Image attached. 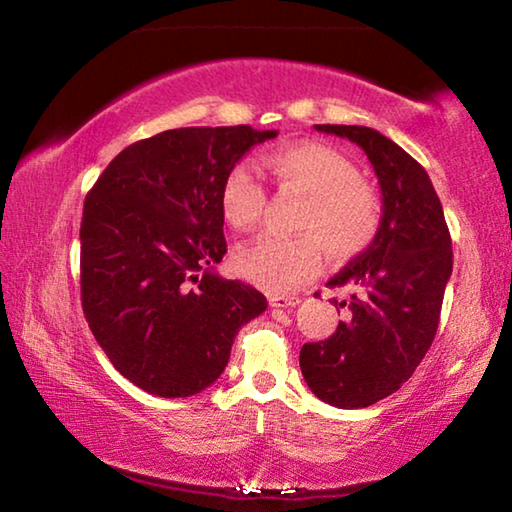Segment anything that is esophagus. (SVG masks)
<instances>
[{
  "label": "esophagus",
  "mask_w": 512,
  "mask_h": 512,
  "mask_svg": "<svg viewBox=\"0 0 512 512\" xmlns=\"http://www.w3.org/2000/svg\"><path fill=\"white\" fill-rule=\"evenodd\" d=\"M268 302H271V307H275V309H284V307H296L300 298L298 296H277V293H273V296H268Z\"/></svg>",
  "instance_id": "obj_1"
}]
</instances>
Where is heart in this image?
<instances>
[{
  "mask_svg": "<svg viewBox=\"0 0 512 512\" xmlns=\"http://www.w3.org/2000/svg\"><path fill=\"white\" fill-rule=\"evenodd\" d=\"M266 167L282 192L302 196L296 237H262L239 250L241 277L268 291H287L314 277L325 250L350 259L375 241L381 228L377 192L339 151L323 144H291L266 155ZM266 192L255 167L237 162L221 185V212L232 228L250 230L262 219Z\"/></svg>",
  "mask_w": 512,
  "mask_h": 512,
  "instance_id": "b5f03b06",
  "label": "heart"
}]
</instances>
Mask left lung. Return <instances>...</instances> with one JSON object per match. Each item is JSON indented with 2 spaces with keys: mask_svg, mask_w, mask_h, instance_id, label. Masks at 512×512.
I'll use <instances>...</instances> for the list:
<instances>
[{
  "mask_svg": "<svg viewBox=\"0 0 512 512\" xmlns=\"http://www.w3.org/2000/svg\"><path fill=\"white\" fill-rule=\"evenodd\" d=\"M368 155L381 189V228L327 287H350L348 318L325 341L305 343L300 370L318 400L363 409L413 375L436 336L452 275V237L427 171L368 126L316 124Z\"/></svg>",
  "mask_w": 512,
  "mask_h": 512,
  "instance_id": "left-lung-1",
  "label": "left lung"
}]
</instances>
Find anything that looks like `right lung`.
<instances>
[{
    "instance_id": "obj_1",
    "label": "right lung",
    "mask_w": 512,
    "mask_h": 512,
    "mask_svg": "<svg viewBox=\"0 0 512 512\" xmlns=\"http://www.w3.org/2000/svg\"><path fill=\"white\" fill-rule=\"evenodd\" d=\"M277 131L173 128L126 146L83 205L81 300L121 375L158 397L205 391L266 298L214 271L225 250L221 185Z\"/></svg>"
}]
</instances>
